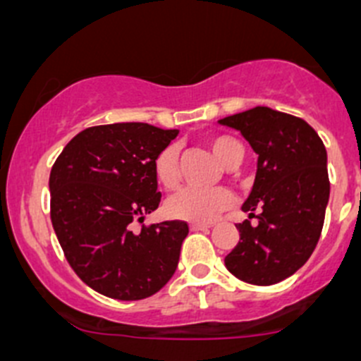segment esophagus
<instances>
[{"label":"esophagus","instance_id":"1","mask_svg":"<svg viewBox=\"0 0 361 361\" xmlns=\"http://www.w3.org/2000/svg\"><path fill=\"white\" fill-rule=\"evenodd\" d=\"M208 228H212L210 222H190V230H192V231L208 230Z\"/></svg>","mask_w":361,"mask_h":361}]
</instances>
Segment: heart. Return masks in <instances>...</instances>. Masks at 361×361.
Masks as SVG:
<instances>
[{
  "mask_svg": "<svg viewBox=\"0 0 361 361\" xmlns=\"http://www.w3.org/2000/svg\"><path fill=\"white\" fill-rule=\"evenodd\" d=\"M215 158L222 165H228L240 151V144L228 135H215L208 140ZM154 178L165 190H173L180 183L178 167V147L174 144L164 147L153 161ZM233 196L226 188H194L185 187L167 200L165 214L171 219L190 222H208L221 212L231 207Z\"/></svg>",
  "mask_w": 361,
  "mask_h": 361,
  "instance_id": "obj_1",
  "label": "heart"
}]
</instances>
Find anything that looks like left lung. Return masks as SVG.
Listing matches in <instances>:
<instances>
[{
    "mask_svg": "<svg viewBox=\"0 0 361 361\" xmlns=\"http://www.w3.org/2000/svg\"><path fill=\"white\" fill-rule=\"evenodd\" d=\"M219 123L240 131L258 154L255 185L242 204L257 224H237L240 240L224 265L245 283L274 285L306 264L321 237L329 200L326 147L301 117L267 106Z\"/></svg>",
    "mask_w": 361,
    "mask_h": 361,
    "instance_id": "obj_1",
    "label": "left lung"
}]
</instances>
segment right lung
<instances>
[{
    "mask_svg": "<svg viewBox=\"0 0 361 361\" xmlns=\"http://www.w3.org/2000/svg\"><path fill=\"white\" fill-rule=\"evenodd\" d=\"M176 135L146 123L92 126L71 139L53 164V230L73 271L106 298L146 299L176 271L187 222L133 230L158 208L153 161Z\"/></svg>",
    "mask_w": 361,
    "mask_h": 361,
    "instance_id": "right-lung-1",
    "label": "right lung"
}]
</instances>
